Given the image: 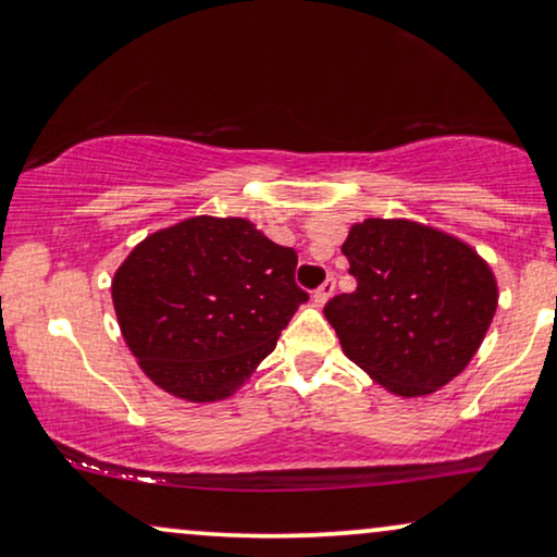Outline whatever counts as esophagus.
I'll return each instance as SVG.
<instances>
[{"mask_svg": "<svg viewBox=\"0 0 557 557\" xmlns=\"http://www.w3.org/2000/svg\"><path fill=\"white\" fill-rule=\"evenodd\" d=\"M334 287H336V283H334V277H326V283H323L319 290L313 293V300H315V306H323V302H326L331 295H334Z\"/></svg>", "mask_w": 557, "mask_h": 557, "instance_id": "34e87169", "label": "esophagus"}]
</instances>
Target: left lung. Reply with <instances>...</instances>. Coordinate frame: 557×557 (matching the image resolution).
I'll use <instances>...</instances> for the list:
<instances>
[{
	"label": "left lung",
	"mask_w": 557,
	"mask_h": 557,
	"mask_svg": "<svg viewBox=\"0 0 557 557\" xmlns=\"http://www.w3.org/2000/svg\"><path fill=\"white\" fill-rule=\"evenodd\" d=\"M357 290L323 315L344 355L400 398L445 388L475 357L498 306L473 246L408 218H364L342 244Z\"/></svg>",
	"instance_id": "8db88e82"
}]
</instances>
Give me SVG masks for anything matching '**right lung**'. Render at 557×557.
<instances>
[{
  "label": "right lung",
  "mask_w": 557,
  "mask_h": 557,
  "mask_svg": "<svg viewBox=\"0 0 557 557\" xmlns=\"http://www.w3.org/2000/svg\"><path fill=\"white\" fill-rule=\"evenodd\" d=\"M295 264V249L246 218H185L146 236L115 270L117 326L161 391L215 404L255 375L308 300Z\"/></svg>",
  "instance_id": "right-lung-1"
}]
</instances>
